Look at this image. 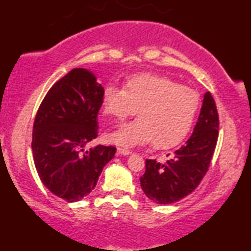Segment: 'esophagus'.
Instances as JSON below:
<instances>
[{"instance_id":"obj_1","label":"esophagus","mask_w":251,"mask_h":251,"mask_svg":"<svg viewBox=\"0 0 251 251\" xmlns=\"http://www.w3.org/2000/svg\"><path fill=\"white\" fill-rule=\"evenodd\" d=\"M131 153H132L131 151H129V150L121 149V147H119V149H118V154H119V155H130V154H131Z\"/></svg>"}]
</instances>
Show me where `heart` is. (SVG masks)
Listing matches in <instances>:
<instances>
[{"instance_id": "b5f03b06", "label": "heart", "mask_w": 251, "mask_h": 251, "mask_svg": "<svg viewBox=\"0 0 251 251\" xmlns=\"http://www.w3.org/2000/svg\"><path fill=\"white\" fill-rule=\"evenodd\" d=\"M199 106L197 91L163 76L138 75L126 82V89L108 85L102 92V113L122 121L138 111L139 118L106 138L126 149L152 142L156 149H169L190 132Z\"/></svg>"}]
</instances>
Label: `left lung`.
<instances>
[{
	"label": "left lung",
	"mask_w": 251,
	"mask_h": 251,
	"mask_svg": "<svg viewBox=\"0 0 251 251\" xmlns=\"http://www.w3.org/2000/svg\"><path fill=\"white\" fill-rule=\"evenodd\" d=\"M219 120L214 98L205 92L193 133L184 146L168 154L166 162L146 160L140 186L151 200L170 204L191 194L210 166L218 138Z\"/></svg>",
	"instance_id": "left-lung-1"
}]
</instances>
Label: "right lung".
<instances>
[{
  "label": "right lung",
  "mask_w": 251,
  "mask_h": 251,
  "mask_svg": "<svg viewBox=\"0 0 251 251\" xmlns=\"http://www.w3.org/2000/svg\"><path fill=\"white\" fill-rule=\"evenodd\" d=\"M104 88L87 68H74L52 85L33 126L32 150L44 186L67 202L81 201L115 155L113 146L88 149L97 138Z\"/></svg>",
  "instance_id": "1"
}]
</instances>
